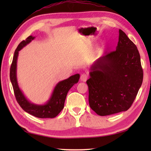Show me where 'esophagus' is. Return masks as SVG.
Here are the masks:
<instances>
[{
  "label": "esophagus",
  "instance_id": "esophagus-1",
  "mask_svg": "<svg viewBox=\"0 0 151 151\" xmlns=\"http://www.w3.org/2000/svg\"><path fill=\"white\" fill-rule=\"evenodd\" d=\"M87 79H88V75L85 73L82 74L81 76V81L82 82H86V81H87Z\"/></svg>",
  "mask_w": 151,
  "mask_h": 151
}]
</instances>
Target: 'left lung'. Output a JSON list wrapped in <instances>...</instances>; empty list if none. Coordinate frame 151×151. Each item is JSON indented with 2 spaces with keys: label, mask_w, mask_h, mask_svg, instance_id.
I'll use <instances>...</instances> for the list:
<instances>
[{
  "label": "left lung",
  "mask_w": 151,
  "mask_h": 151,
  "mask_svg": "<svg viewBox=\"0 0 151 151\" xmlns=\"http://www.w3.org/2000/svg\"><path fill=\"white\" fill-rule=\"evenodd\" d=\"M89 76V103L96 114L105 116L129 110L143 74L137 47L123 30H119L116 50L94 62Z\"/></svg>",
  "instance_id": "8db88e82"
}]
</instances>
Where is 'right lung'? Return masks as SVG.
<instances>
[{
	"mask_svg": "<svg viewBox=\"0 0 151 151\" xmlns=\"http://www.w3.org/2000/svg\"><path fill=\"white\" fill-rule=\"evenodd\" d=\"M35 37H36L32 36L28 37L26 40L19 43L16 49L10 67V81L14 88L16 100L22 110L38 118H54L63 110L67 93L74 85L78 82L80 75L75 74L68 78L58 82L49 100L45 104H37L31 102L19 88L17 76V66L19 52L34 40Z\"/></svg>",
	"mask_w": 151,
	"mask_h": 151,
	"instance_id": "1",
	"label": "right lung"
}]
</instances>
